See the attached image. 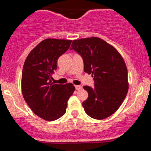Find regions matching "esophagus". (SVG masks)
Returning <instances> with one entry per match:
<instances>
[{
  "mask_svg": "<svg viewBox=\"0 0 151 151\" xmlns=\"http://www.w3.org/2000/svg\"><path fill=\"white\" fill-rule=\"evenodd\" d=\"M75 89L77 90H80L82 89V86L81 85H75Z\"/></svg>",
  "mask_w": 151,
  "mask_h": 151,
  "instance_id": "34e87169",
  "label": "esophagus"
}]
</instances>
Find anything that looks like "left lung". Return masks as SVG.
<instances>
[{
  "label": "left lung",
  "instance_id": "left-lung-1",
  "mask_svg": "<svg viewBox=\"0 0 151 151\" xmlns=\"http://www.w3.org/2000/svg\"><path fill=\"white\" fill-rule=\"evenodd\" d=\"M70 50L82 57L84 70L91 74L94 87L84 86L89 93L82 103L90 117L104 119L115 113L124 101L129 90L128 70L118 50L97 37L74 40Z\"/></svg>",
  "mask_w": 151,
  "mask_h": 151
}]
</instances>
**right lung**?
<instances>
[{
  "instance_id": "right-lung-1",
  "label": "right lung",
  "mask_w": 151,
  "mask_h": 151,
  "mask_svg": "<svg viewBox=\"0 0 151 151\" xmlns=\"http://www.w3.org/2000/svg\"><path fill=\"white\" fill-rule=\"evenodd\" d=\"M72 40L47 38L27 55L22 72L21 89L24 99L36 115L52 121L66 112L67 101L75 90L72 83L53 84L59 57L70 47Z\"/></svg>"
}]
</instances>
